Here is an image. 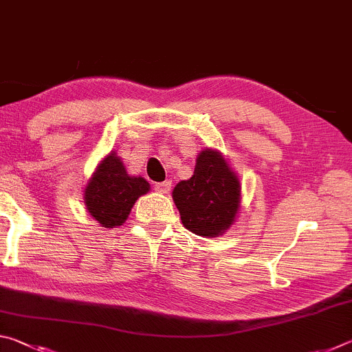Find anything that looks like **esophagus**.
I'll list each match as a JSON object with an SVG mask.
<instances>
[{"label": "esophagus", "instance_id": "34e87169", "mask_svg": "<svg viewBox=\"0 0 352 352\" xmlns=\"http://www.w3.org/2000/svg\"><path fill=\"white\" fill-rule=\"evenodd\" d=\"M170 186H172V182L166 180V182H160V183H155L153 188L157 192H162V194H168L170 190Z\"/></svg>", "mask_w": 352, "mask_h": 352}]
</instances>
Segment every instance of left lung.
Segmentation results:
<instances>
[{"mask_svg":"<svg viewBox=\"0 0 352 352\" xmlns=\"http://www.w3.org/2000/svg\"><path fill=\"white\" fill-rule=\"evenodd\" d=\"M172 197L189 231L216 237L234 222L241 204V184L222 155L205 148L197 157L194 175L178 183Z\"/></svg>","mask_w":352,"mask_h":352,"instance_id":"8db88e82","label":"left lung"}]
</instances>
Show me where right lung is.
I'll return each instance as SVG.
<instances>
[{
    "mask_svg": "<svg viewBox=\"0 0 352 352\" xmlns=\"http://www.w3.org/2000/svg\"><path fill=\"white\" fill-rule=\"evenodd\" d=\"M142 177H130L121 158L110 153L98 166L85 189V205L91 216L105 228L126 222L135 201L148 192Z\"/></svg>",
    "mask_w": 352,
    "mask_h": 352,
    "instance_id": "add662e5",
    "label": "right lung"
}]
</instances>
